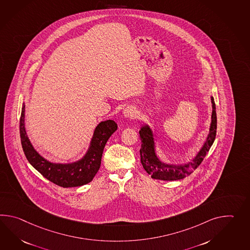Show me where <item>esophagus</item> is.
<instances>
[{
	"mask_svg": "<svg viewBox=\"0 0 250 250\" xmlns=\"http://www.w3.org/2000/svg\"><path fill=\"white\" fill-rule=\"evenodd\" d=\"M124 114V117H126V118H135L136 115H137V111L135 109V107H133L132 105H129L127 107L125 108V110L123 112Z\"/></svg>",
	"mask_w": 250,
	"mask_h": 250,
	"instance_id": "34e87169",
	"label": "esophagus"
}]
</instances>
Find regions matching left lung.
<instances>
[{
  "instance_id": "8db88e82",
  "label": "left lung",
  "mask_w": 250,
  "mask_h": 250,
  "mask_svg": "<svg viewBox=\"0 0 250 250\" xmlns=\"http://www.w3.org/2000/svg\"><path fill=\"white\" fill-rule=\"evenodd\" d=\"M211 104H212V112H211V123L210 126V132L208 137L206 139L202 149L200 150L197 155L195 156L194 160L184 165H168L161 162L159 158L156 155L155 146H154V138L152 131L150 128L145 125L139 131L140 138L142 142V146L140 149L141 162L146 172L151 176L154 179L161 180H178L186 178L194 171L197 167L199 166L204 161L206 153L209 151L211 145L213 144L215 136H216L217 117L216 107L213 98L211 97Z\"/></svg>"
}]
</instances>
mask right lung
<instances>
[{
  "label": "right lung",
  "instance_id": "add662e5",
  "mask_svg": "<svg viewBox=\"0 0 250 250\" xmlns=\"http://www.w3.org/2000/svg\"><path fill=\"white\" fill-rule=\"evenodd\" d=\"M24 117L25 105L23 103L20 133L23 151L27 160L43 177L62 188L81 187L93 179L100 169L105 144L117 129V125L113 120L100 123L95 129L89 150L82 160L69 164H56L46 161L34 149L25 130Z\"/></svg>",
  "mask_w": 250,
  "mask_h": 250
}]
</instances>
